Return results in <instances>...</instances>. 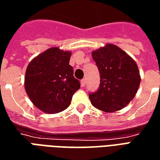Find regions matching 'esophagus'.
<instances>
[{"instance_id": "esophagus-1", "label": "esophagus", "mask_w": 160, "mask_h": 160, "mask_svg": "<svg viewBox=\"0 0 160 160\" xmlns=\"http://www.w3.org/2000/svg\"><path fill=\"white\" fill-rule=\"evenodd\" d=\"M86 84H87V80H86V79L81 80V81H80V85H81V87H85V86H86Z\"/></svg>"}]
</instances>
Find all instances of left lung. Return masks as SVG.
<instances>
[{
  "mask_svg": "<svg viewBox=\"0 0 160 160\" xmlns=\"http://www.w3.org/2000/svg\"><path fill=\"white\" fill-rule=\"evenodd\" d=\"M100 74L97 92L89 93L94 107L114 112L125 107L135 96L141 84L136 62L127 53L108 43L92 53Z\"/></svg>",
  "mask_w": 160,
  "mask_h": 160,
  "instance_id": "8db88e82",
  "label": "left lung"
}]
</instances>
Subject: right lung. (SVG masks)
Wrapping results in <instances>:
<instances>
[{"mask_svg":"<svg viewBox=\"0 0 160 160\" xmlns=\"http://www.w3.org/2000/svg\"><path fill=\"white\" fill-rule=\"evenodd\" d=\"M70 51L49 48L28 64L25 89L33 104L45 113L55 114L71 104L72 97L80 87L69 65Z\"/></svg>","mask_w":160,"mask_h":160,"instance_id":"1","label":"right lung"}]
</instances>
